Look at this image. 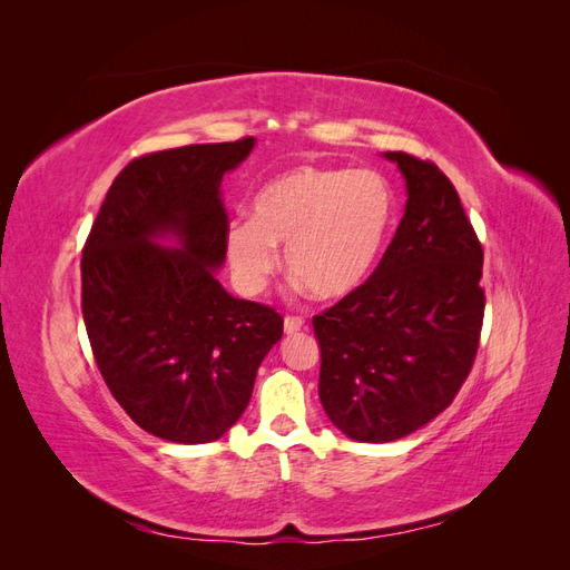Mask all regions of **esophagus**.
Wrapping results in <instances>:
<instances>
[{"instance_id": "34e87169", "label": "esophagus", "mask_w": 570, "mask_h": 570, "mask_svg": "<svg viewBox=\"0 0 570 570\" xmlns=\"http://www.w3.org/2000/svg\"><path fill=\"white\" fill-rule=\"evenodd\" d=\"M285 335H297L302 327H304V321L302 318H295V316H287L285 318Z\"/></svg>"}]
</instances>
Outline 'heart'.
I'll return each instance as SVG.
<instances>
[{
    "label": "heart",
    "instance_id": "1",
    "mask_svg": "<svg viewBox=\"0 0 570 570\" xmlns=\"http://www.w3.org/2000/svg\"><path fill=\"white\" fill-rule=\"evenodd\" d=\"M396 197L375 170L297 166L258 189L252 220H235L226 254L239 289L262 292L285 249L287 271L321 302H342L381 266Z\"/></svg>",
    "mask_w": 570,
    "mask_h": 570
}]
</instances>
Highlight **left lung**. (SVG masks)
I'll return each instance as SVG.
<instances>
[{
  "label": "left lung",
  "instance_id": "1",
  "mask_svg": "<svg viewBox=\"0 0 570 570\" xmlns=\"http://www.w3.org/2000/svg\"><path fill=\"white\" fill-rule=\"evenodd\" d=\"M406 183L404 218L373 278L314 318L318 396L356 442H394L452 404L478 352L482 247L442 170L385 151Z\"/></svg>",
  "mask_w": 570,
  "mask_h": 570
}]
</instances>
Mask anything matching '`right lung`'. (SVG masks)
I'll use <instances>...</instances> for the list:
<instances>
[{
	"instance_id": "right-lung-1",
	"label": "right lung",
	"mask_w": 570,
	"mask_h": 570,
	"mask_svg": "<svg viewBox=\"0 0 570 570\" xmlns=\"http://www.w3.org/2000/svg\"><path fill=\"white\" fill-rule=\"evenodd\" d=\"M256 140L147 154L120 170L82 252V318L116 402L178 444L223 438L283 337L271 306L237 299L226 264L220 180Z\"/></svg>"
}]
</instances>
